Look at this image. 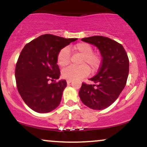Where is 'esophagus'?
<instances>
[{
    "mask_svg": "<svg viewBox=\"0 0 147 147\" xmlns=\"http://www.w3.org/2000/svg\"><path fill=\"white\" fill-rule=\"evenodd\" d=\"M72 82V80H69V79L67 80V83H68V84H70Z\"/></svg>",
    "mask_w": 147,
    "mask_h": 147,
    "instance_id": "obj_1",
    "label": "esophagus"
}]
</instances>
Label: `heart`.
I'll use <instances>...</instances> for the list:
<instances>
[{"mask_svg":"<svg viewBox=\"0 0 147 147\" xmlns=\"http://www.w3.org/2000/svg\"><path fill=\"white\" fill-rule=\"evenodd\" d=\"M70 50L78 52L82 55L80 66L70 65L62 70L63 78L75 80L86 77L90 73V67L92 72L97 70L101 65V58L97 53H94L92 47L86 43H79L70 48H64L57 55V63L61 67H65L70 63Z\"/></svg>","mask_w":147,"mask_h":147,"instance_id":"b5f03b06","label":"heart"}]
</instances>
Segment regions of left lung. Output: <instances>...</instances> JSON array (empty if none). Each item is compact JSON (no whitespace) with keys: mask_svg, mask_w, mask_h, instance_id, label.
I'll use <instances>...</instances> for the list:
<instances>
[{"mask_svg":"<svg viewBox=\"0 0 147 147\" xmlns=\"http://www.w3.org/2000/svg\"><path fill=\"white\" fill-rule=\"evenodd\" d=\"M82 41L97 47L102 61L97 75L89 79L93 84H82L79 97L90 109L102 110L115 102L125 87L129 71V58L124 47L108 37L94 36Z\"/></svg>","mask_w":147,"mask_h":147,"instance_id":"obj_1","label":"left lung"}]
</instances>
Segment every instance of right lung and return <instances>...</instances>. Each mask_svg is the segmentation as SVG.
Masks as SVG:
<instances>
[{"label":"right lung","instance_id":"obj_1","mask_svg":"<svg viewBox=\"0 0 147 147\" xmlns=\"http://www.w3.org/2000/svg\"><path fill=\"white\" fill-rule=\"evenodd\" d=\"M77 39L44 34L22 50L15 70L16 86L23 100L35 112H51L59 105L67 82L64 79L50 81L60 77L58 53Z\"/></svg>","mask_w":147,"mask_h":147}]
</instances>
